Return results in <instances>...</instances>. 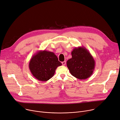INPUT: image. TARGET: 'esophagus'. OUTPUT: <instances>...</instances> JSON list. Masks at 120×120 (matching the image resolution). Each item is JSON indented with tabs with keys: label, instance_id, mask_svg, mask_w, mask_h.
<instances>
[{
	"label": "esophagus",
	"instance_id": "obj_1",
	"mask_svg": "<svg viewBox=\"0 0 120 120\" xmlns=\"http://www.w3.org/2000/svg\"><path fill=\"white\" fill-rule=\"evenodd\" d=\"M62 64L63 65V66H65V65H66V61L62 62Z\"/></svg>",
	"mask_w": 120,
	"mask_h": 120
}]
</instances>
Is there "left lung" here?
<instances>
[{
  "label": "left lung",
  "instance_id": "8db88e82",
  "mask_svg": "<svg viewBox=\"0 0 120 120\" xmlns=\"http://www.w3.org/2000/svg\"><path fill=\"white\" fill-rule=\"evenodd\" d=\"M72 58L67 64L71 74L79 79H86L93 73L95 61L90 52L85 47L74 48L71 52Z\"/></svg>",
  "mask_w": 120,
  "mask_h": 120
}]
</instances>
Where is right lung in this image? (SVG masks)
I'll return each instance as SVG.
<instances>
[{
    "mask_svg": "<svg viewBox=\"0 0 120 120\" xmlns=\"http://www.w3.org/2000/svg\"><path fill=\"white\" fill-rule=\"evenodd\" d=\"M61 65L54 52L45 50L39 51L33 56L29 62V68L37 79L46 81L53 77L57 68Z\"/></svg>",
    "mask_w": 120,
    "mask_h": 120,
    "instance_id": "1",
    "label": "right lung"
}]
</instances>
